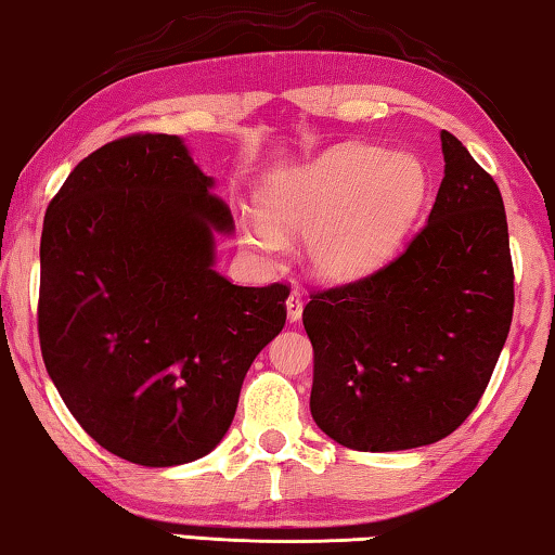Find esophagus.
I'll use <instances>...</instances> for the list:
<instances>
[{"label": "esophagus", "mask_w": 555, "mask_h": 555, "mask_svg": "<svg viewBox=\"0 0 555 555\" xmlns=\"http://www.w3.org/2000/svg\"><path fill=\"white\" fill-rule=\"evenodd\" d=\"M286 313L288 321H298L304 313V294L301 292H292L286 298Z\"/></svg>", "instance_id": "1"}]
</instances>
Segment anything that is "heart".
Returning <instances> with one entry per match:
<instances>
[{
  "mask_svg": "<svg viewBox=\"0 0 555 555\" xmlns=\"http://www.w3.org/2000/svg\"><path fill=\"white\" fill-rule=\"evenodd\" d=\"M429 175L415 155L377 145L331 147L271 175L261 215L242 217V242L263 259L286 249V232H306L309 259L331 279H353L383 263L415 224Z\"/></svg>",
  "mask_w": 555,
  "mask_h": 555,
  "instance_id": "obj_1",
  "label": "heart"
}]
</instances>
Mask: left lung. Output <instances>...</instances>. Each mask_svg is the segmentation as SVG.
Listing matches in <instances>:
<instances>
[{
	"instance_id": "left-lung-1",
	"label": "left lung",
	"mask_w": 555,
	"mask_h": 555,
	"mask_svg": "<svg viewBox=\"0 0 555 555\" xmlns=\"http://www.w3.org/2000/svg\"><path fill=\"white\" fill-rule=\"evenodd\" d=\"M444 178L427 224L400 257L313 292L311 415L358 452L439 442L477 408L514 315L504 199L442 130Z\"/></svg>"
}]
</instances>
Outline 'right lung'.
<instances>
[{
    "label": "right lung",
    "instance_id": "right-lung-1",
    "mask_svg": "<svg viewBox=\"0 0 555 555\" xmlns=\"http://www.w3.org/2000/svg\"><path fill=\"white\" fill-rule=\"evenodd\" d=\"M212 188L178 135L135 133L83 157L43 217V365L78 425L143 467L215 450L286 323V284L215 271L234 219Z\"/></svg>",
    "mask_w": 555,
    "mask_h": 555
}]
</instances>
